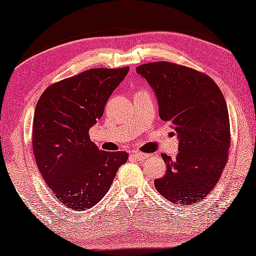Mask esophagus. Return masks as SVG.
Masks as SVG:
<instances>
[{
  "label": "esophagus",
  "instance_id": "obj_1",
  "mask_svg": "<svg viewBox=\"0 0 256 256\" xmlns=\"http://www.w3.org/2000/svg\"><path fill=\"white\" fill-rule=\"evenodd\" d=\"M132 155L134 156L136 160H138V161H144V160L150 158V155L148 154H144V152H133Z\"/></svg>",
  "mask_w": 256,
  "mask_h": 256
}]
</instances>
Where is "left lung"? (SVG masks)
<instances>
[{"instance_id": "obj_1", "label": "left lung", "mask_w": 256, "mask_h": 256, "mask_svg": "<svg viewBox=\"0 0 256 256\" xmlns=\"http://www.w3.org/2000/svg\"><path fill=\"white\" fill-rule=\"evenodd\" d=\"M158 101L160 117L179 140L176 158L162 154L166 172L156 190L174 204L192 206L214 190L228 162L230 120L220 87L204 72L170 62L136 68Z\"/></svg>"}]
</instances>
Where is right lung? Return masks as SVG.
<instances>
[{
  "instance_id": "add662e5",
  "label": "right lung",
  "mask_w": 256,
  "mask_h": 256,
  "mask_svg": "<svg viewBox=\"0 0 256 256\" xmlns=\"http://www.w3.org/2000/svg\"><path fill=\"white\" fill-rule=\"evenodd\" d=\"M130 68H96L52 84L33 118L32 146L49 190L68 208L87 210L106 196L126 152L100 150L90 128Z\"/></svg>"
}]
</instances>
